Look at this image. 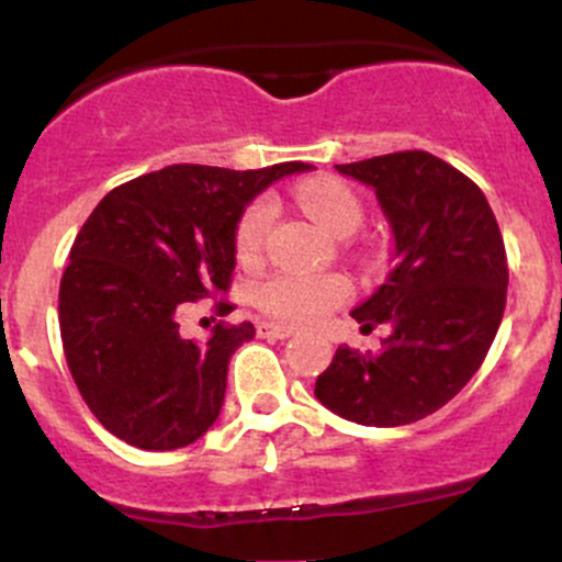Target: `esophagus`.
I'll return each instance as SVG.
<instances>
[{
	"mask_svg": "<svg viewBox=\"0 0 562 562\" xmlns=\"http://www.w3.org/2000/svg\"><path fill=\"white\" fill-rule=\"evenodd\" d=\"M296 334V328L285 326V323H260L258 326V337L263 339H288Z\"/></svg>",
	"mask_w": 562,
	"mask_h": 562,
	"instance_id": "34e87169",
	"label": "esophagus"
}]
</instances>
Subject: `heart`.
Listing matches in <instances>:
<instances>
[{
    "mask_svg": "<svg viewBox=\"0 0 562 562\" xmlns=\"http://www.w3.org/2000/svg\"><path fill=\"white\" fill-rule=\"evenodd\" d=\"M299 203L313 214L317 225L334 236L353 234L364 217V206L356 198V192L348 184L337 179H310L296 190ZM274 220V203L269 198H260L247 212L241 214L236 225V255L241 260H252L263 249L266 231ZM350 293V285L339 274L323 277H304V274H274L266 282H260L255 291V304L271 317H280L288 323H310L317 321L323 313L345 302Z\"/></svg>",
    "mask_w": 562,
    "mask_h": 562,
    "instance_id": "heart-1",
    "label": "heart"
}]
</instances>
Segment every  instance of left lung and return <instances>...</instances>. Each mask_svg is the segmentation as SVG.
<instances>
[{
    "label": "left lung",
    "instance_id": "obj_1",
    "mask_svg": "<svg viewBox=\"0 0 562 562\" xmlns=\"http://www.w3.org/2000/svg\"><path fill=\"white\" fill-rule=\"evenodd\" d=\"M337 171L375 190L391 228L394 269L350 313L361 331L391 334L378 353L337 348L315 396L348 422L402 427L454 400L484 361L506 310V247L484 192L429 151Z\"/></svg>",
    "mask_w": 562,
    "mask_h": 562
}]
</instances>
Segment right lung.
<instances>
[{
	"instance_id": "1",
	"label": "right lung",
	"mask_w": 562,
	"mask_h": 562,
	"mask_svg": "<svg viewBox=\"0 0 562 562\" xmlns=\"http://www.w3.org/2000/svg\"><path fill=\"white\" fill-rule=\"evenodd\" d=\"M302 171L307 162L168 166L111 190L89 214L61 274L59 328L72 381L108 432L135 449L173 451L217 422L231 356L255 326L217 323L198 345L179 334V315L187 302L228 291L249 201Z\"/></svg>"
}]
</instances>
